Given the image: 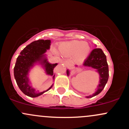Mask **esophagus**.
<instances>
[{
	"label": "esophagus",
	"instance_id": "1",
	"mask_svg": "<svg viewBox=\"0 0 129 129\" xmlns=\"http://www.w3.org/2000/svg\"><path fill=\"white\" fill-rule=\"evenodd\" d=\"M63 63H64V64L66 65V66H67V67H68V66H69V65H70V62H69V61H67V60L63 61Z\"/></svg>",
	"mask_w": 129,
	"mask_h": 129
}]
</instances>
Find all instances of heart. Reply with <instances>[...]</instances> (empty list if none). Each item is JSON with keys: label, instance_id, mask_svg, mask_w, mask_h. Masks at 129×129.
Wrapping results in <instances>:
<instances>
[{"label": "heart", "instance_id": "heart-1", "mask_svg": "<svg viewBox=\"0 0 129 129\" xmlns=\"http://www.w3.org/2000/svg\"><path fill=\"white\" fill-rule=\"evenodd\" d=\"M60 53L65 56L74 55L76 63L83 62L88 56L91 47L86 42L82 41H72L62 44L59 47Z\"/></svg>", "mask_w": 129, "mask_h": 129}]
</instances>
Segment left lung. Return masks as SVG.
<instances>
[{
	"mask_svg": "<svg viewBox=\"0 0 129 129\" xmlns=\"http://www.w3.org/2000/svg\"><path fill=\"white\" fill-rule=\"evenodd\" d=\"M83 66L84 67H91L99 74V82L98 85H97V89L92 94L85 96L86 98H89L100 94L108 82L109 78V68L107 63L106 56L101 49L96 48L91 51L87 59L83 63ZM70 72L71 71L69 69L66 71V74L68 77L70 75Z\"/></svg>",
	"mask_w": 129,
	"mask_h": 129,
	"instance_id": "1",
	"label": "left lung"
}]
</instances>
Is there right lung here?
<instances>
[{"label": "right lung", "instance_id": "1", "mask_svg": "<svg viewBox=\"0 0 129 129\" xmlns=\"http://www.w3.org/2000/svg\"><path fill=\"white\" fill-rule=\"evenodd\" d=\"M51 41L39 40L32 42L25 47L17 57L14 67V77L20 90L28 96L36 98L44 94L53 86L54 83L46 90L40 91L33 86L29 74L34 67L39 66L44 70L46 75L55 78L53 70L57 63H51L48 61L46 52L50 49Z\"/></svg>", "mask_w": 129, "mask_h": 129}]
</instances>
